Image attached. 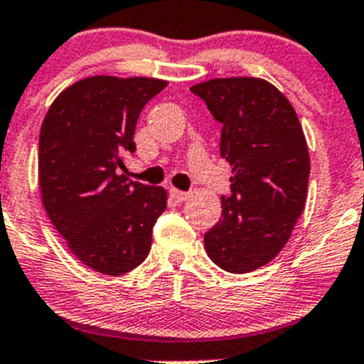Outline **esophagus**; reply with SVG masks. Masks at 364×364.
<instances>
[{
  "instance_id": "1",
  "label": "esophagus",
  "mask_w": 364,
  "mask_h": 364,
  "mask_svg": "<svg viewBox=\"0 0 364 364\" xmlns=\"http://www.w3.org/2000/svg\"><path fill=\"white\" fill-rule=\"evenodd\" d=\"M171 196L178 203H183V201H186V199H188V193L181 192V190H178V188H171Z\"/></svg>"
}]
</instances>
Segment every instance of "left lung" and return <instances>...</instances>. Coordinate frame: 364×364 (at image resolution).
Instances as JSON below:
<instances>
[{
	"label": "left lung",
	"instance_id": "left-lung-1",
	"mask_svg": "<svg viewBox=\"0 0 364 364\" xmlns=\"http://www.w3.org/2000/svg\"><path fill=\"white\" fill-rule=\"evenodd\" d=\"M223 125L220 158L232 165L223 219L205 233L210 259L230 273L266 266L289 240L307 199L309 149L293 105L255 77L190 87Z\"/></svg>",
	"mask_w": 364,
	"mask_h": 364
}]
</instances>
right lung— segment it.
<instances>
[{"instance_id": "right-lung-1", "label": "right lung", "mask_w": 364, "mask_h": 364, "mask_svg": "<svg viewBox=\"0 0 364 364\" xmlns=\"http://www.w3.org/2000/svg\"><path fill=\"white\" fill-rule=\"evenodd\" d=\"M165 80L90 77L64 90L39 134V186L57 232L82 264L125 274L147 259L152 228L166 208L163 186L127 181L141 109Z\"/></svg>"}]
</instances>
